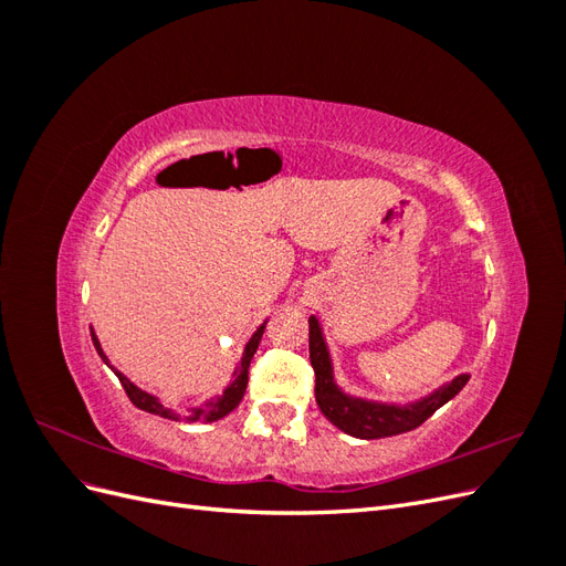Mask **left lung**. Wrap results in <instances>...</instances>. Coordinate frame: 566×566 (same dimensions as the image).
Segmentation results:
<instances>
[{
	"instance_id": "1",
	"label": "left lung",
	"mask_w": 566,
	"mask_h": 566,
	"mask_svg": "<svg viewBox=\"0 0 566 566\" xmlns=\"http://www.w3.org/2000/svg\"><path fill=\"white\" fill-rule=\"evenodd\" d=\"M310 358L316 373V403L321 408V413L328 418L337 430L356 439H382L416 430V427H420L434 410L451 401L470 380V375L462 373L451 382L432 391L430 397L406 406L349 397V394H345L335 385L328 345H325L316 316H310Z\"/></svg>"
}]
</instances>
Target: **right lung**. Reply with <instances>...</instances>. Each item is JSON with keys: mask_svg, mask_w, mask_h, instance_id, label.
<instances>
[{"mask_svg": "<svg viewBox=\"0 0 566 566\" xmlns=\"http://www.w3.org/2000/svg\"><path fill=\"white\" fill-rule=\"evenodd\" d=\"M264 328H266V321H264V323L260 325V328L254 331V335L250 337V342L245 345V352H243L241 364H238V368L233 370V380H231V385L224 389V394H219V397H214V399H210V401H205L202 406L191 408V410H188L186 416L175 413L172 408H165V406L160 403V399H158V397H153V394L144 391L142 387H136L132 380H127V378H125L123 373L115 370V368L108 364V356L104 354V349H101V345H98V337L94 335V331H92V342H94V347H96L98 356L104 358V364H106V366H111V368H113V373L117 375V380L123 382V387H125V391H127L129 401H132L136 408H142V410H146V413H153V416L169 418V420L214 422V420H219V418L229 416L231 410H233L238 403H241L243 394H245V387H248V368H250V361H252V356H254L256 347H260V339H262V335H264Z\"/></svg>", "mask_w": 566, "mask_h": 566, "instance_id": "add662e5", "label": "right lung"}]
</instances>
